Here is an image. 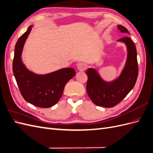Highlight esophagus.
<instances>
[{
  "label": "esophagus",
  "mask_w": 153,
  "mask_h": 153,
  "mask_svg": "<svg viewBox=\"0 0 153 153\" xmlns=\"http://www.w3.org/2000/svg\"><path fill=\"white\" fill-rule=\"evenodd\" d=\"M76 67H77V69H78V70L82 71H84L85 69V68H86V66H85V64L82 63V62H81V63H78V64H77Z\"/></svg>",
  "instance_id": "esophagus-1"
}]
</instances>
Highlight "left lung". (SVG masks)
Returning a JSON list of instances; mask_svg holds the SVG:
<instances>
[{
    "label": "left lung",
    "mask_w": 153,
    "mask_h": 153,
    "mask_svg": "<svg viewBox=\"0 0 153 153\" xmlns=\"http://www.w3.org/2000/svg\"><path fill=\"white\" fill-rule=\"evenodd\" d=\"M123 33L129 34L123 25H117ZM125 43L128 55L125 66L120 76L112 82H105L93 68L86 71L88 76L86 89L87 94L95 105L111 108L118 104L127 96L135 85L138 73V67L135 45L128 36L118 40Z\"/></svg>",
    "instance_id": "left-lung-1"
}]
</instances>
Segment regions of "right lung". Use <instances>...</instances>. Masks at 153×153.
Listing matches in <instances>:
<instances>
[{
    "label": "right lung",
    "mask_w": 153,
    "mask_h": 153,
    "mask_svg": "<svg viewBox=\"0 0 153 153\" xmlns=\"http://www.w3.org/2000/svg\"><path fill=\"white\" fill-rule=\"evenodd\" d=\"M32 27L29 26L16 43L13 71L25 100L40 108H49L61 99L66 83L76 75V72L73 68H66L46 75H38L26 68L21 56Z\"/></svg>",
    "instance_id": "1"
}]
</instances>
